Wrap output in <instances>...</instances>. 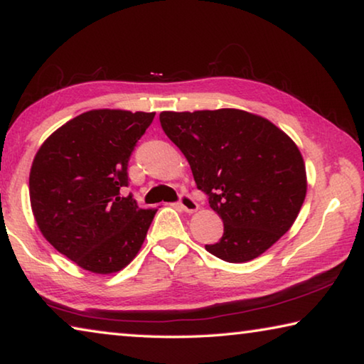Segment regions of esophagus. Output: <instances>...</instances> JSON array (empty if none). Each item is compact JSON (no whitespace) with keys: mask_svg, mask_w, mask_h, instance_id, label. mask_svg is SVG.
Returning <instances> with one entry per match:
<instances>
[{"mask_svg":"<svg viewBox=\"0 0 364 364\" xmlns=\"http://www.w3.org/2000/svg\"><path fill=\"white\" fill-rule=\"evenodd\" d=\"M180 205L186 213H194L199 210V204L191 197L189 194H181L180 196Z\"/></svg>","mask_w":364,"mask_h":364,"instance_id":"1","label":"esophagus"}]
</instances>
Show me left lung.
<instances>
[{
	"label": "left lung",
	"instance_id": "1",
	"mask_svg": "<svg viewBox=\"0 0 364 364\" xmlns=\"http://www.w3.org/2000/svg\"><path fill=\"white\" fill-rule=\"evenodd\" d=\"M159 119L223 220V237L205 245L207 252L245 263L291 230L306 196V170L281 128L241 109L165 110Z\"/></svg>",
	"mask_w": 364,
	"mask_h": 364
}]
</instances>
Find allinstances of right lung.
I'll list each match as a JSON object with an SVG mask.
<instances>
[{
    "label": "right lung",
    "mask_w": 364,
    "mask_h": 364,
    "mask_svg": "<svg viewBox=\"0 0 364 364\" xmlns=\"http://www.w3.org/2000/svg\"><path fill=\"white\" fill-rule=\"evenodd\" d=\"M156 112L93 109L64 123L35 154L30 205L43 237L80 268L112 274L143 245L157 208H139L128 160Z\"/></svg>",
    "instance_id": "right-lung-1"
}]
</instances>
